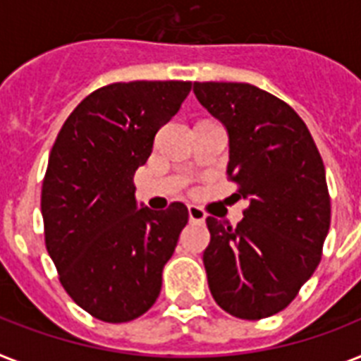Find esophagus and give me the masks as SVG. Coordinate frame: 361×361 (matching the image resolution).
I'll list each match as a JSON object with an SVG mask.
<instances>
[{
    "label": "esophagus",
    "instance_id": "obj_1",
    "mask_svg": "<svg viewBox=\"0 0 361 361\" xmlns=\"http://www.w3.org/2000/svg\"><path fill=\"white\" fill-rule=\"evenodd\" d=\"M187 211H189L190 222H204V221H206V211L202 209V207L195 206V204H190V206H187Z\"/></svg>",
    "mask_w": 361,
    "mask_h": 361
}]
</instances>
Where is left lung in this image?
I'll return each mask as SVG.
<instances>
[{
    "label": "left lung",
    "mask_w": 361,
    "mask_h": 361,
    "mask_svg": "<svg viewBox=\"0 0 361 361\" xmlns=\"http://www.w3.org/2000/svg\"><path fill=\"white\" fill-rule=\"evenodd\" d=\"M230 139L228 178L248 200L235 228L207 216L209 291L233 317H271L310 280L330 230L326 174L312 133L276 96L248 83H195Z\"/></svg>",
    "instance_id": "left-lung-1"
}]
</instances>
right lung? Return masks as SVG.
Segmentation results:
<instances>
[{"label":"right lung","instance_id":"right-lung-1","mask_svg":"<svg viewBox=\"0 0 361 361\" xmlns=\"http://www.w3.org/2000/svg\"><path fill=\"white\" fill-rule=\"evenodd\" d=\"M189 92L190 81L107 85L55 139L40 198L46 248L64 291L99 321H133L159 297L189 211L137 207L133 176Z\"/></svg>","mask_w":361,"mask_h":361}]
</instances>
